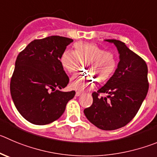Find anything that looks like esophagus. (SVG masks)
<instances>
[{
  "label": "esophagus",
  "mask_w": 157,
  "mask_h": 157,
  "mask_svg": "<svg viewBox=\"0 0 157 157\" xmlns=\"http://www.w3.org/2000/svg\"><path fill=\"white\" fill-rule=\"evenodd\" d=\"M83 94V93L80 91H77L76 92V96L77 97H79V96H81V95Z\"/></svg>",
  "instance_id": "obj_1"
}]
</instances>
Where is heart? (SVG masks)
Masks as SVG:
<instances>
[{"mask_svg":"<svg viewBox=\"0 0 157 157\" xmlns=\"http://www.w3.org/2000/svg\"><path fill=\"white\" fill-rule=\"evenodd\" d=\"M60 64L68 74L77 71L81 63L88 73L74 76L70 86L75 90L93 87L96 80L99 83L107 81L117 66V56L112 51H106L94 43L78 42L74 45V51L65 50L60 56Z\"/></svg>","mask_w":157,"mask_h":157,"instance_id":"1","label":"heart"}]
</instances>
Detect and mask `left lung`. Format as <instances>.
<instances>
[{"label": "left lung", "mask_w": 157, "mask_h": 157, "mask_svg": "<svg viewBox=\"0 0 157 157\" xmlns=\"http://www.w3.org/2000/svg\"><path fill=\"white\" fill-rule=\"evenodd\" d=\"M115 45L119 53L118 68L98 91L92 93L91 106L83 110L90 122L102 130L125 126L136 116L149 90L148 68L143 59L124 42L105 39ZM106 93L107 98L99 96Z\"/></svg>", "instance_id": "1"}]
</instances>
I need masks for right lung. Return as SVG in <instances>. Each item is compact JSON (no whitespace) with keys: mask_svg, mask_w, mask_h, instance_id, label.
<instances>
[{"mask_svg":"<svg viewBox=\"0 0 157 157\" xmlns=\"http://www.w3.org/2000/svg\"><path fill=\"white\" fill-rule=\"evenodd\" d=\"M73 41L59 36L35 39L17 56L10 90L17 110L29 122L42 125L56 121L75 95L74 90H60L69 77L59 59Z\"/></svg>","mask_w":157,"mask_h":157,"instance_id":"obj_1","label":"right lung"}]
</instances>
